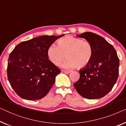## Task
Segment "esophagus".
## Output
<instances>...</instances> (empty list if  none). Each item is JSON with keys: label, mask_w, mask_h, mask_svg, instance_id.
Returning a JSON list of instances; mask_svg holds the SVG:
<instances>
[{"label": "esophagus", "mask_w": 126, "mask_h": 126, "mask_svg": "<svg viewBox=\"0 0 126 126\" xmlns=\"http://www.w3.org/2000/svg\"><path fill=\"white\" fill-rule=\"evenodd\" d=\"M63 72L65 73V74H68L69 73L71 72L70 71H68V70H63Z\"/></svg>", "instance_id": "obj_1"}]
</instances>
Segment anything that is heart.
Masks as SVG:
<instances>
[{
  "label": "heart",
  "mask_w": 126,
  "mask_h": 126,
  "mask_svg": "<svg viewBox=\"0 0 126 126\" xmlns=\"http://www.w3.org/2000/svg\"><path fill=\"white\" fill-rule=\"evenodd\" d=\"M93 54L92 46L89 41L72 35L63 37L58 45L52 44L47 49L48 59L54 65H59L66 57L62 66L68 69L76 66L79 68L86 67L92 60Z\"/></svg>",
  "instance_id": "1"
}]
</instances>
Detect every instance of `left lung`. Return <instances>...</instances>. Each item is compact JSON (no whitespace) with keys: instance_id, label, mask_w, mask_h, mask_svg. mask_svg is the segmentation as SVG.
Segmentation results:
<instances>
[{"instance_id":"8db88e82","label":"left lung","mask_w":126,"mask_h":126,"mask_svg":"<svg viewBox=\"0 0 126 126\" xmlns=\"http://www.w3.org/2000/svg\"><path fill=\"white\" fill-rule=\"evenodd\" d=\"M91 43L93 54L89 64L80 69V79L74 84L78 93L87 99H98L113 88L119 75V59L114 47L92 32L77 35Z\"/></svg>"}]
</instances>
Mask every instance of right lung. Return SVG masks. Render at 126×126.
<instances>
[{
  "label": "right lung",
  "mask_w": 126,
  "mask_h": 126,
  "mask_svg": "<svg viewBox=\"0 0 126 126\" xmlns=\"http://www.w3.org/2000/svg\"><path fill=\"white\" fill-rule=\"evenodd\" d=\"M42 35L23 41L9 54L7 77L18 96L37 100L46 95L61 72L48 60L47 49L60 37Z\"/></svg>",
  "instance_id": "add662e5"
}]
</instances>
